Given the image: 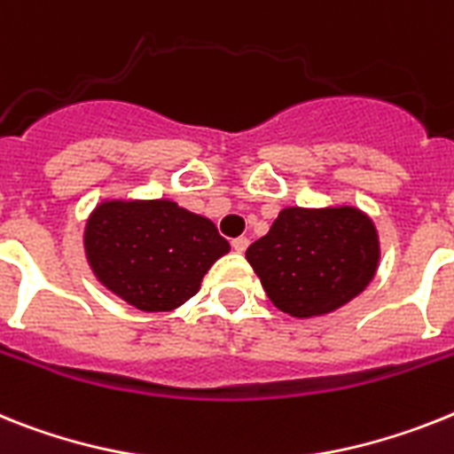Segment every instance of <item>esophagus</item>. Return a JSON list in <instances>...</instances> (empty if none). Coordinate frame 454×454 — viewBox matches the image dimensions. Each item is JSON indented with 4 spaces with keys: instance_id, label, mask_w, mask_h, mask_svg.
Wrapping results in <instances>:
<instances>
[{
    "instance_id": "obj_1",
    "label": "esophagus",
    "mask_w": 454,
    "mask_h": 454,
    "mask_svg": "<svg viewBox=\"0 0 454 454\" xmlns=\"http://www.w3.org/2000/svg\"><path fill=\"white\" fill-rule=\"evenodd\" d=\"M231 245H233V249L238 251V254H245L247 247H249V238H235Z\"/></svg>"
}]
</instances>
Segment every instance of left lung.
Instances as JSON below:
<instances>
[{"instance_id": "8db88e82", "label": "left lung", "mask_w": 454, "mask_h": 454, "mask_svg": "<svg viewBox=\"0 0 454 454\" xmlns=\"http://www.w3.org/2000/svg\"><path fill=\"white\" fill-rule=\"evenodd\" d=\"M380 245L374 221L350 205L286 207L247 261L277 309L314 318L348 304L374 279Z\"/></svg>"}]
</instances>
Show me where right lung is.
Here are the masks:
<instances>
[{"label":"right lung","mask_w":454,"mask_h":454,"mask_svg":"<svg viewBox=\"0 0 454 454\" xmlns=\"http://www.w3.org/2000/svg\"><path fill=\"white\" fill-rule=\"evenodd\" d=\"M228 251L212 221L163 198L104 200L85 226L91 272L140 311L177 309Z\"/></svg>","instance_id":"1"}]
</instances>
